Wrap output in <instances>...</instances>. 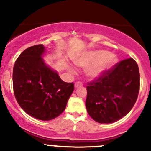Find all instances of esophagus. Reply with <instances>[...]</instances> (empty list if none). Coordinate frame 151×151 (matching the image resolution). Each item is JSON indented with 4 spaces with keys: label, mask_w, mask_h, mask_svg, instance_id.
<instances>
[{
    "label": "esophagus",
    "mask_w": 151,
    "mask_h": 151,
    "mask_svg": "<svg viewBox=\"0 0 151 151\" xmlns=\"http://www.w3.org/2000/svg\"><path fill=\"white\" fill-rule=\"evenodd\" d=\"M83 83H80V82H77V83H75V84H74V87L75 88H78V87H82L83 86Z\"/></svg>",
    "instance_id": "34e87169"
}]
</instances>
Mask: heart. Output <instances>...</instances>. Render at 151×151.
Masks as SVG:
<instances>
[{"mask_svg": "<svg viewBox=\"0 0 151 151\" xmlns=\"http://www.w3.org/2000/svg\"><path fill=\"white\" fill-rule=\"evenodd\" d=\"M118 60L116 56L109 54L104 50L91 51L85 53L80 58L74 60V63L81 68L89 67L87 70V74L91 78H97L100 77L106 70L111 68ZM68 71L74 73V70L71 67L68 68Z\"/></svg>", "mask_w": 151, "mask_h": 151, "instance_id": "heart-1", "label": "heart"}]
</instances>
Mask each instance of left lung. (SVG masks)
<instances>
[{
  "label": "left lung",
  "mask_w": 151,
  "mask_h": 151,
  "mask_svg": "<svg viewBox=\"0 0 151 151\" xmlns=\"http://www.w3.org/2000/svg\"><path fill=\"white\" fill-rule=\"evenodd\" d=\"M88 85V113L98 123H114L127 115L137 99L139 67L132 58L125 59Z\"/></svg>",
  "instance_id": "left-lung-1"
}]
</instances>
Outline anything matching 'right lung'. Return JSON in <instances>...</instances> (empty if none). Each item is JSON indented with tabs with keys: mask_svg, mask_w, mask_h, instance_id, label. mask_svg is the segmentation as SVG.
Here are the masks:
<instances>
[{
	"mask_svg": "<svg viewBox=\"0 0 151 151\" xmlns=\"http://www.w3.org/2000/svg\"><path fill=\"white\" fill-rule=\"evenodd\" d=\"M43 45L24 50L13 68L14 93L20 107L33 118L50 121L66 109L74 83H65L45 64Z\"/></svg>",
	"mask_w": 151,
	"mask_h": 151,
	"instance_id": "obj_1",
	"label": "right lung"
}]
</instances>
